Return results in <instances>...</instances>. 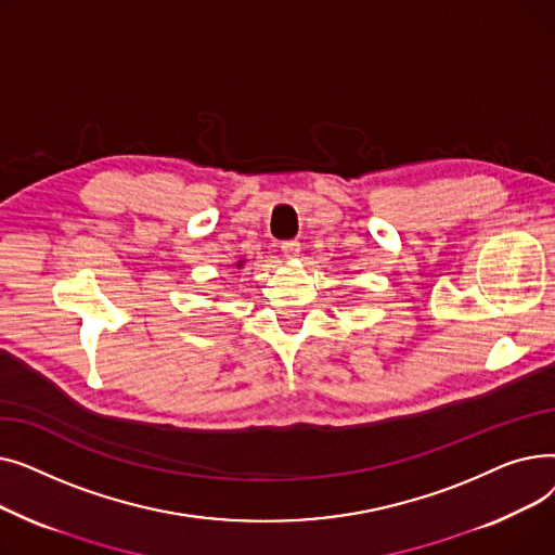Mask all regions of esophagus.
Wrapping results in <instances>:
<instances>
[{
  "label": "esophagus",
  "instance_id": "34e87169",
  "mask_svg": "<svg viewBox=\"0 0 555 555\" xmlns=\"http://www.w3.org/2000/svg\"><path fill=\"white\" fill-rule=\"evenodd\" d=\"M281 251H283L285 258H297L299 251H301V243L299 241H283Z\"/></svg>",
  "mask_w": 555,
  "mask_h": 555
}]
</instances>
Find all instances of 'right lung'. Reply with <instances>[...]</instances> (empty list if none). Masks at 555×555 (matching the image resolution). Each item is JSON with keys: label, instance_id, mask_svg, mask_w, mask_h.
<instances>
[{"label": "right lung", "instance_id": "1", "mask_svg": "<svg viewBox=\"0 0 555 555\" xmlns=\"http://www.w3.org/2000/svg\"><path fill=\"white\" fill-rule=\"evenodd\" d=\"M241 266H243V260H241V262H238V268H241Z\"/></svg>", "mask_w": 555, "mask_h": 555}]
</instances>
